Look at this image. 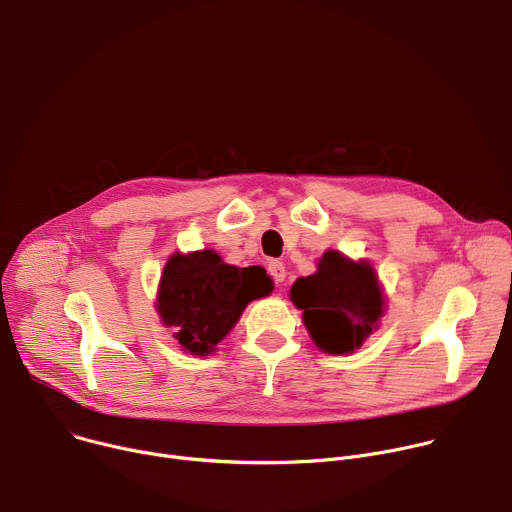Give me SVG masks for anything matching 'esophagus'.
Masks as SVG:
<instances>
[{
  "label": "esophagus",
  "mask_w": 512,
  "mask_h": 512,
  "mask_svg": "<svg viewBox=\"0 0 512 512\" xmlns=\"http://www.w3.org/2000/svg\"><path fill=\"white\" fill-rule=\"evenodd\" d=\"M267 271H269V275L275 279V283H281V281L285 279V267H283L281 261H271V263L267 265Z\"/></svg>",
  "instance_id": "1"
}]
</instances>
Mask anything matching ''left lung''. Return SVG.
I'll return each mask as SVG.
<instances>
[{
  "mask_svg": "<svg viewBox=\"0 0 512 512\" xmlns=\"http://www.w3.org/2000/svg\"><path fill=\"white\" fill-rule=\"evenodd\" d=\"M289 300L302 310L314 344L328 354H350L362 346L385 316V294L371 261L328 249L316 273L298 277Z\"/></svg>",
  "mask_w": 512,
  "mask_h": 512,
  "instance_id": "left-lung-1",
  "label": "left lung"
}]
</instances>
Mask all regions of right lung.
<instances>
[{
  "mask_svg": "<svg viewBox=\"0 0 512 512\" xmlns=\"http://www.w3.org/2000/svg\"><path fill=\"white\" fill-rule=\"evenodd\" d=\"M271 291L273 281L261 267L229 265L212 249L176 251L160 277L156 312L186 354L208 356L245 308Z\"/></svg>",
  "mask_w": 512,
  "mask_h": 512,
  "instance_id": "right-lung-1",
  "label": "right lung"
}]
</instances>
